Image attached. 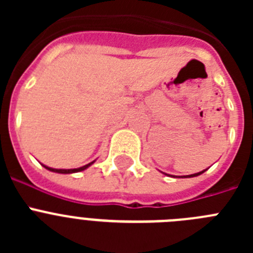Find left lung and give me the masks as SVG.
Returning a JSON list of instances; mask_svg holds the SVG:
<instances>
[{"label":"left lung","mask_w":253,"mask_h":253,"mask_svg":"<svg viewBox=\"0 0 253 253\" xmlns=\"http://www.w3.org/2000/svg\"><path fill=\"white\" fill-rule=\"evenodd\" d=\"M205 171V169H204ZM204 171H202V172H198V173H194V175H187V176H184V177H195V176H199V175H202L203 172Z\"/></svg>","instance_id":"obj_1"}]
</instances>
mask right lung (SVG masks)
Wrapping results in <instances>:
<instances>
[{"mask_svg":"<svg viewBox=\"0 0 253 253\" xmlns=\"http://www.w3.org/2000/svg\"><path fill=\"white\" fill-rule=\"evenodd\" d=\"M93 162L88 163V165H84V166L80 167V169H50V167H45L46 169H49V171H53V172H58V173H73V172H80V171H84V169H86L87 167L91 166Z\"/></svg>","mask_w":253,"mask_h":253,"instance_id":"add662e5","label":"right lung"}]
</instances>
